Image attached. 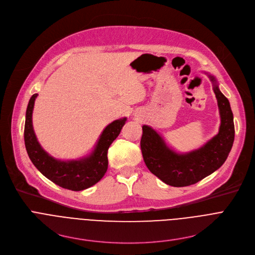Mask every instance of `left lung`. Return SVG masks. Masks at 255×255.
<instances>
[{"mask_svg": "<svg viewBox=\"0 0 255 255\" xmlns=\"http://www.w3.org/2000/svg\"><path fill=\"white\" fill-rule=\"evenodd\" d=\"M219 107V132L199 149L176 153L151 127L142 126L140 141L143 159L148 169L163 183L172 187L194 185L213 173L227 159L234 141L233 113L228 99L220 92L216 79L208 75Z\"/></svg>", "mask_w": 255, "mask_h": 255, "instance_id": "left-lung-1", "label": "left lung"}]
</instances>
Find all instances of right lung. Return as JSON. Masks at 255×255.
Wrapping results in <instances>:
<instances>
[{"label":"right lung","mask_w":255,"mask_h":255,"mask_svg":"<svg viewBox=\"0 0 255 255\" xmlns=\"http://www.w3.org/2000/svg\"><path fill=\"white\" fill-rule=\"evenodd\" d=\"M37 96L34 94L29 100L24 128L25 146L32 163L45 177L63 189L83 191L96 185L108 169V149L120 134L127 118L115 120L109 124L102 132L94 150L88 156L76 160H59L49 155L41 147L34 133L32 113Z\"/></svg>","instance_id":"add662e5"}]
</instances>
